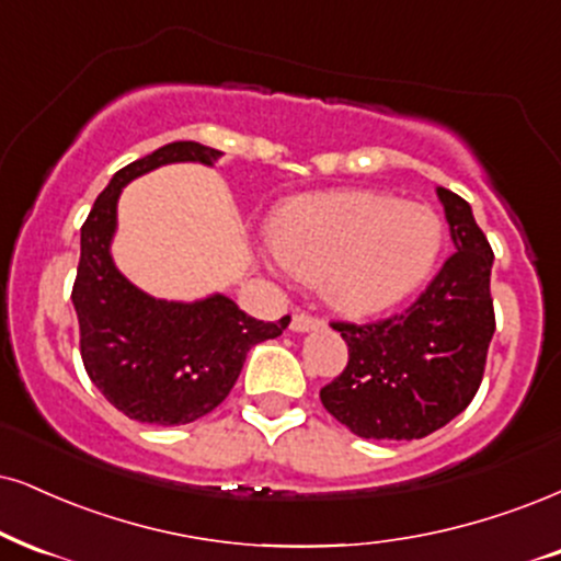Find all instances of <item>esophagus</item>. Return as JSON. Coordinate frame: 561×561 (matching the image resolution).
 <instances>
[{"mask_svg":"<svg viewBox=\"0 0 561 561\" xmlns=\"http://www.w3.org/2000/svg\"><path fill=\"white\" fill-rule=\"evenodd\" d=\"M322 328V320H317L312 314H294L291 320V330L294 333H309V330Z\"/></svg>","mask_w":561,"mask_h":561,"instance_id":"obj_1","label":"esophagus"}]
</instances>
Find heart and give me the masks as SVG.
<instances>
[{"instance_id": "heart-1", "label": "heart", "mask_w": 561, "mask_h": 561, "mask_svg": "<svg viewBox=\"0 0 561 561\" xmlns=\"http://www.w3.org/2000/svg\"><path fill=\"white\" fill-rule=\"evenodd\" d=\"M270 244L294 275L322 278L333 307L379 314L428 280L445 249V224L428 205L385 192H317L278 207Z\"/></svg>"}]
</instances>
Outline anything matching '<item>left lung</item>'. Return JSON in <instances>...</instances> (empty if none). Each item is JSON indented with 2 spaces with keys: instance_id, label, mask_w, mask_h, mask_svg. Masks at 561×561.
Instances as JSON below:
<instances>
[{
  "instance_id": "1",
  "label": "left lung",
  "mask_w": 561,
  "mask_h": 561,
  "mask_svg": "<svg viewBox=\"0 0 561 561\" xmlns=\"http://www.w3.org/2000/svg\"><path fill=\"white\" fill-rule=\"evenodd\" d=\"M458 252L405 312L335 322L348 343L343 375L320 390L328 413L364 439H421L462 413L479 390L494 335V252L471 205L437 186Z\"/></svg>"
}]
</instances>
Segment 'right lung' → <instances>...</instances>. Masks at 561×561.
I'll return each mask as SVG.
<instances>
[{
	"label": "right lung",
	"mask_w": 561,
	"mask_h": 561,
	"mask_svg": "<svg viewBox=\"0 0 561 561\" xmlns=\"http://www.w3.org/2000/svg\"><path fill=\"white\" fill-rule=\"evenodd\" d=\"M224 156L179 140L116 171L80 228V265L72 304L88 377L124 416L142 424H192L224 403L249 348L278 337L291 317L262 322L226 294L169 301L145 294L114 265L116 205L137 176L169 163L216 165Z\"/></svg>",
	"instance_id": "1"
}]
</instances>
